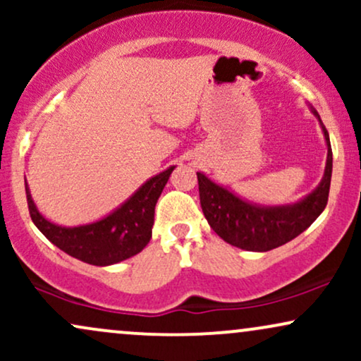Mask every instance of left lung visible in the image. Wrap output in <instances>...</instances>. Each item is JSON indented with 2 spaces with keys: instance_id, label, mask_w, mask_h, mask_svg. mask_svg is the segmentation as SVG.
Masks as SVG:
<instances>
[{
  "instance_id": "8db88e82",
  "label": "left lung",
  "mask_w": 361,
  "mask_h": 361,
  "mask_svg": "<svg viewBox=\"0 0 361 361\" xmlns=\"http://www.w3.org/2000/svg\"><path fill=\"white\" fill-rule=\"evenodd\" d=\"M312 111L319 118L317 111ZM319 122L327 142L324 178L321 185L299 204L270 209L251 205L222 186L215 185L202 173H197L202 210L210 227L224 241L246 251H270L304 233L322 214L329 197L333 151L324 123L321 118Z\"/></svg>"
}]
</instances>
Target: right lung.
Here are the masks:
<instances>
[{
	"label": "right lung",
	"instance_id": "right-lung-1",
	"mask_svg": "<svg viewBox=\"0 0 361 361\" xmlns=\"http://www.w3.org/2000/svg\"><path fill=\"white\" fill-rule=\"evenodd\" d=\"M173 169L151 178L114 214L88 226L61 227L49 222L35 209L28 186H25L28 212L37 229L73 258L97 267L118 263L137 255L151 241L156 202Z\"/></svg>",
	"mask_w": 361,
	"mask_h": 361
}]
</instances>
